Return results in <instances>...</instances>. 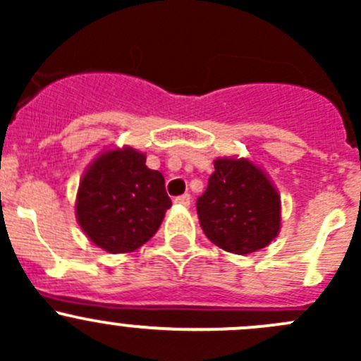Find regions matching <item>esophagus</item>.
Returning a JSON list of instances; mask_svg holds the SVG:
<instances>
[{
    "mask_svg": "<svg viewBox=\"0 0 361 361\" xmlns=\"http://www.w3.org/2000/svg\"><path fill=\"white\" fill-rule=\"evenodd\" d=\"M174 202H176L178 206H181V207H188V206H190V194L180 195V197L174 199Z\"/></svg>",
    "mask_w": 361,
    "mask_h": 361,
    "instance_id": "esophagus-1",
    "label": "esophagus"
}]
</instances>
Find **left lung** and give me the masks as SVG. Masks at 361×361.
Listing matches in <instances>:
<instances>
[{
	"label": "left lung",
	"mask_w": 361,
	"mask_h": 361,
	"mask_svg": "<svg viewBox=\"0 0 361 361\" xmlns=\"http://www.w3.org/2000/svg\"><path fill=\"white\" fill-rule=\"evenodd\" d=\"M213 164L214 173L197 199L206 238L235 255L271 245L281 228V197L267 173L250 159L220 157Z\"/></svg>",
	"instance_id": "8db88e82"
}]
</instances>
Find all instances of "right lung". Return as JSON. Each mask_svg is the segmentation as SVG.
<instances>
[{"label":"right lung","instance_id":"1","mask_svg":"<svg viewBox=\"0 0 361 361\" xmlns=\"http://www.w3.org/2000/svg\"><path fill=\"white\" fill-rule=\"evenodd\" d=\"M171 207L162 173L133 147L110 148L80 180L75 213L87 238L108 253H130L154 238Z\"/></svg>","mask_w":361,"mask_h":361}]
</instances>
